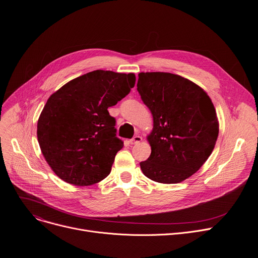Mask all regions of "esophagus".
I'll use <instances>...</instances> for the list:
<instances>
[{"mask_svg":"<svg viewBox=\"0 0 258 258\" xmlns=\"http://www.w3.org/2000/svg\"><path fill=\"white\" fill-rule=\"evenodd\" d=\"M142 141V137L141 136H135L133 139L130 140L131 144H138Z\"/></svg>","mask_w":258,"mask_h":258,"instance_id":"34e87169","label":"esophagus"}]
</instances>
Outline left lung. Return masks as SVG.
Listing matches in <instances>:
<instances>
[{"mask_svg": "<svg viewBox=\"0 0 258 258\" xmlns=\"http://www.w3.org/2000/svg\"><path fill=\"white\" fill-rule=\"evenodd\" d=\"M137 90L150 108L152 154L140 163L144 175L163 184L191 177L211 155L219 121L207 93L192 81L165 72H141Z\"/></svg>", "mask_w": 258, "mask_h": 258, "instance_id": "obj_1", "label": "left lung"}]
</instances>
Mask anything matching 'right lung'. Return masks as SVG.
<instances>
[{
    "label": "right lung",
    "mask_w": 258,
    "mask_h": 258,
    "mask_svg": "<svg viewBox=\"0 0 258 258\" xmlns=\"http://www.w3.org/2000/svg\"><path fill=\"white\" fill-rule=\"evenodd\" d=\"M135 83L134 73L96 70L51 95L37 121V140L57 177L77 186L107 177L123 147L107 108L124 98Z\"/></svg>",
    "instance_id": "obj_1"
}]
</instances>
